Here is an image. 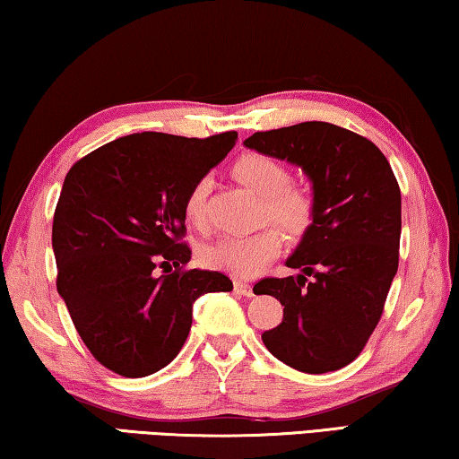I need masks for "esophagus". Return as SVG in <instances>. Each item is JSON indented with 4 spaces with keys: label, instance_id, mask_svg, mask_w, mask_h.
Wrapping results in <instances>:
<instances>
[{
    "label": "esophagus",
    "instance_id": "34e87169",
    "mask_svg": "<svg viewBox=\"0 0 459 459\" xmlns=\"http://www.w3.org/2000/svg\"><path fill=\"white\" fill-rule=\"evenodd\" d=\"M234 289L239 292V295H246V297H252L254 290H252V284H247L244 281H236L234 282Z\"/></svg>",
    "mask_w": 459,
    "mask_h": 459
}]
</instances>
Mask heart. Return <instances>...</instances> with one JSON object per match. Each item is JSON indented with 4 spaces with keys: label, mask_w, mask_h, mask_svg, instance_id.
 I'll return each instance as SVG.
<instances>
[{
    "label": "heart",
    "mask_w": 459,
    "mask_h": 459,
    "mask_svg": "<svg viewBox=\"0 0 459 459\" xmlns=\"http://www.w3.org/2000/svg\"><path fill=\"white\" fill-rule=\"evenodd\" d=\"M236 177L246 186L264 199V217L290 236H303L315 217V201L307 191L290 186V172L279 160L266 154L250 152L239 156L234 164ZM212 178L201 177L185 197V217L197 228L207 221V195ZM282 238L279 230L264 228L244 236H225L205 250L209 266L250 279L258 274L270 260L279 256Z\"/></svg>",
    "instance_id": "1"
}]
</instances>
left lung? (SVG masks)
Segmentation results:
<instances>
[{
    "label": "left lung",
    "instance_id": "obj_1",
    "mask_svg": "<svg viewBox=\"0 0 459 459\" xmlns=\"http://www.w3.org/2000/svg\"><path fill=\"white\" fill-rule=\"evenodd\" d=\"M244 146L303 169L315 201L311 228L287 260L300 274L254 287L284 305L282 323L262 333V342L295 370H340L370 340L399 270L394 172L377 144L327 122L256 132Z\"/></svg>",
    "mask_w": 459,
    "mask_h": 459
}]
</instances>
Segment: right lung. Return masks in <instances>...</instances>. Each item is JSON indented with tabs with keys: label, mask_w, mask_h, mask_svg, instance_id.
I'll list each match as a JSON object with an SVG mask.
<instances>
[{
	"label": "right lung",
	"mask_w": 459,
	"mask_h": 459,
	"mask_svg": "<svg viewBox=\"0 0 459 459\" xmlns=\"http://www.w3.org/2000/svg\"><path fill=\"white\" fill-rule=\"evenodd\" d=\"M238 132L185 138L142 132L93 150L66 172L52 221L56 290L97 362L126 378L170 364L215 270H186L185 197L234 148ZM163 274H160V268Z\"/></svg>",
	"instance_id": "1"
}]
</instances>
